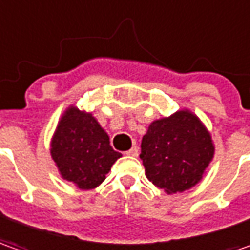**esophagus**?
<instances>
[{
  "instance_id": "obj_1",
  "label": "esophagus",
  "mask_w": 250,
  "mask_h": 250,
  "mask_svg": "<svg viewBox=\"0 0 250 250\" xmlns=\"http://www.w3.org/2000/svg\"><path fill=\"white\" fill-rule=\"evenodd\" d=\"M125 155H128V156H138V148L134 145L133 148H130L128 151L125 152Z\"/></svg>"
}]
</instances>
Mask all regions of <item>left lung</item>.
<instances>
[{
    "label": "left lung",
    "mask_w": 250,
    "mask_h": 250,
    "mask_svg": "<svg viewBox=\"0 0 250 250\" xmlns=\"http://www.w3.org/2000/svg\"><path fill=\"white\" fill-rule=\"evenodd\" d=\"M213 155L210 134L201 120L180 110L151 123L142 137L140 158L152 184L177 194L201 181Z\"/></svg>",
    "instance_id": "left-lung-1"
}]
</instances>
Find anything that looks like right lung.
I'll list each match as a JSON object with an SVG mask.
<instances>
[{"label": "right lung", "mask_w": 250, "mask_h": 250, "mask_svg": "<svg viewBox=\"0 0 250 250\" xmlns=\"http://www.w3.org/2000/svg\"><path fill=\"white\" fill-rule=\"evenodd\" d=\"M51 155L62 177L80 189L98 187L122 155L91 113L69 108L56 127Z\"/></svg>", "instance_id": "right-lung-1"}]
</instances>
